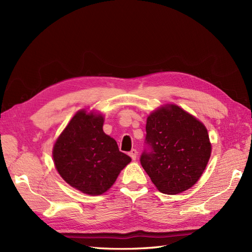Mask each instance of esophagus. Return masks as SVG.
I'll list each match as a JSON object with an SVG mask.
<instances>
[{
  "label": "esophagus",
  "instance_id": "1",
  "mask_svg": "<svg viewBox=\"0 0 252 252\" xmlns=\"http://www.w3.org/2000/svg\"><path fill=\"white\" fill-rule=\"evenodd\" d=\"M129 156L131 157L133 161H135L136 158H138V151H136V149H132L130 152H129Z\"/></svg>",
  "mask_w": 252,
  "mask_h": 252
}]
</instances>
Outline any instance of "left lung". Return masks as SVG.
Instances as JSON below:
<instances>
[{
  "instance_id": "8db88e82",
  "label": "left lung",
  "mask_w": 252,
  "mask_h": 252,
  "mask_svg": "<svg viewBox=\"0 0 252 252\" xmlns=\"http://www.w3.org/2000/svg\"><path fill=\"white\" fill-rule=\"evenodd\" d=\"M141 164L157 189L178 194L200 180L211 156L208 131L202 122L175 104L150 112Z\"/></svg>"
}]
</instances>
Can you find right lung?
I'll use <instances>...</instances> for the list:
<instances>
[{
    "label": "right lung",
    "mask_w": 252,
    "mask_h": 252,
    "mask_svg": "<svg viewBox=\"0 0 252 252\" xmlns=\"http://www.w3.org/2000/svg\"><path fill=\"white\" fill-rule=\"evenodd\" d=\"M101 112L80 109L58 136L52 148L55 167L68 185L88 195H101L131 162L116 140L103 131Z\"/></svg>",
    "instance_id": "obj_1"
}]
</instances>
